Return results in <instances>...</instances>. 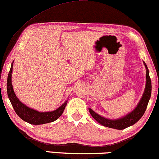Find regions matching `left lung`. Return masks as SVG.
<instances>
[{
  "instance_id": "left-lung-1",
  "label": "left lung",
  "mask_w": 159,
  "mask_h": 159,
  "mask_svg": "<svg viewBox=\"0 0 159 159\" xmlns=\"http://www.w3.org/2000/svg\"><path fill=\"white\" fill-rule=\"evenodd\" d=\"M144 62V65L146 68V85L142 97L141 98L140 101L139 102L138 105H136V107L131 112L127 113L124 116L121 117V118L116 119L105 118V117L98 114L95 111H93L91 108H89V112L92 116V117L98 123H99V124L105 127H110V128L116 129V130H123V129L127 128V127L134 125L135 123H136L142 118V116L145 112L147 107H148L152 91L151 80H150V75H149V70L145 62Z\"/></svg>"
}]
</instances>
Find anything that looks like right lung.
<instances>
[{
    "mask_svg": "<svg viewBox=\"0 0 159 159\" xmlns=\"http://www.w3.org/2000/svg\"><path fill=\"white\" fill-rule=\"evenodd\" d=\"M14 62V61H13ZM13 62L11 63L10 70L7 78V94L9 100L11 102L15 113L20 119L23 121H26L31 125H43L46 123L52 122L57 119L62 113H63L66 105H67L68 99L62 104L61 106L53 111H48V112H40L37 110L31 108L25 105V104L21 102L19 99L15 95L14 91L12 84H11V73H12Z\"/></svg>",
    "mask_w": 159,
    "mask_h": 159,
    "instance_id": "obj_1",
    "label": "right lung"
}]
</instances>
